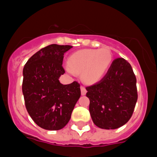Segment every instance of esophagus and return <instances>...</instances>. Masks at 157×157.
Here are the masks:
<instances>
[{"instance_id": "obj_1", "label": "esophagus", "mask_w": 157, "mask_h": 157, "mask_svg": "<svg viewBox=\"0 0 157 157\" xmlns=\"http://www.w3.org/2000/svg\"><path fill=\"white\" fill-rule=\"evenodd\" d=\"M80 90H81L82 95H85L86 93H87V90H86V88L83 87V86H81V87H80Z\"/></svg>"}]
</instances>
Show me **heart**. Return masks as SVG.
Here are the masks:
<instances>
[{
	"label": "heart",
	"mask_w": 157,
	"mask_h": 157,
	"mask_svg": "<svg viewBox=\"0 0 157 157\" xmlns=\"http://www.w3.org/2000/svg\"><path fill=\"white\" fill-rule=\"evenodd\" d=\"M112 60V54L108 49H82L70 56V66H66L65 69L72 75L82 73L83 80L95 83L105 75Z\"/></svg>",
	"instance_id": "heart-1"
}]
</instances>
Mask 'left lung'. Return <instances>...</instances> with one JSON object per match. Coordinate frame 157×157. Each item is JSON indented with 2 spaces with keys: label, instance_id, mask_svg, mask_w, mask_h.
Returning a JSON list of instances; mask_svg holds the SVG:
<instances>
[{
  "label": "left lung",
  "instance_id": "1",
  "mask_svg": "<svg viewBox=\"0 0 157 157\" xmlns=\"http://www.w3.org/2000/svg\"><path fill=\"white\" fill-rule=\"evenodd\" d=\"M89 111L94 125L115 129L128 121L138 99L136 77L129 63L117 58L105 77L86 87Z\"/></svg>",
  "mask_w": 157,
  "mask_h": 157
}]
</instances>
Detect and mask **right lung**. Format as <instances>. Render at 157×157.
<instances>
[{
	"label": "right lung",
	"mask_w": 157,
	"mask_h": 157,
	"mask_svg": "<svg viewBox=\"0 0 157 157\" xmlns=\"http://www.w3.org/2000/svg\"><path fill=\"white\" fill-rule=\"evenodd\" d=\"M73 46L47 45L32 56L23 69L22 92L28 113L36 125L46 130H59L70 121L80 97V83L63 85L64 53Z\"/></svg>",
	"instance_id": "add662e5"
}]
</instances>
